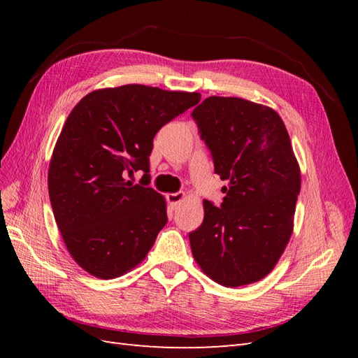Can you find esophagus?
<instances>
[{
  "mask_svg": "<svg viewBox=\"0 0 358 358\" xmlns=\"http://www.w3.org/2000/svg\"><path fill=\"white\" fill-rule=\"evenodd\" d=\"M167 201H169V204L171 206V209H176L178 206L183 201V199H185V192H170V194H167Z\"/></svg>",
  "mask_w": 358,
  "mask_h": 358,
  "instance_id": "obj_1",
  "label": "esophagus"
}]
</instances>
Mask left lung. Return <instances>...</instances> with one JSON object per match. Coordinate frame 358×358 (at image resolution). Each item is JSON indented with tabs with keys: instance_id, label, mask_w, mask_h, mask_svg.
<instances>
[{
	"instance_id": "obj_1",
	"label": "left lung",
	"mask_w": 358,
	"mask_h": 358,
	"mask_svg": "<svg viewBox=\"0 0 358 358\" xmlns=\"http://www.w3.org/2000/svg\"><path fill=\"white\" fill-rule=\"evenodd\" d=\"M192 117L212 150L215 173L229 182L221 208L203 201L189 233L194 259L215 282L242 287L266 278L294 229L300 167L285 124L272 107L212 95Z\"/></svg>"
}]
</instances>
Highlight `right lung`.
<instances>
[{"mask_svg": "<svg viewBox=\"0 0 358 358\" xmlns=\"http://www.w3.org/2000/svg\"><path fill=\"white\" fill-rule=\"evenodd\" d=\"M200 99L133 83L95 90L74 106L53 148L48 187L62 241L85 272L113 279L146 258L167 224L166 199L148 187L154 137ZM138 169L145 175L134 186L127 178Z\"/></svg>", "mask_w": 358, "mask_h": 358, "instance_id": "1", "label": "right lung"}]
</instances>
